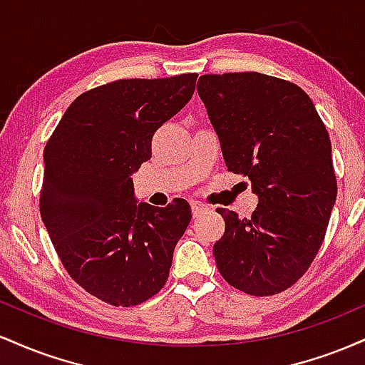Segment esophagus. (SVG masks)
Segmentation results:
<instances>
[{
  "label": "esophagus",
  "mask_w": 365,
  "mask_h": 365,
  "mask_svg": "<svg viewBox=\"0 0 365 365\" xmlns=\"http://www.w3.org/2000/svg\"><path fill=\"white\" fill-rule=\"evenodd\" d=\"M192 215H194V217H199L200 215H204V212L207 211V206L206 204L199 202V200H192Z\"/></svg>",
  "instance_id": "34e87169"
}]
</instances>
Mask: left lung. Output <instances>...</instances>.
Wrapping results in <instances>:
<instances>
[{
  "mask_svg": "<svg viewBox=\"0 0 365 365\" xmlns=\"http://www.w3.org/2000/svg\"><path fill=\"white\" fill-rule=\"evenodd\" d=\"M197 92L226 166L259 195L250 217L216 209L225 220L217 269L249 295L287 290L316 259L336 200L328 130L299 86L271 75H202Z\"/></svg>",
  "mask_w": 365,
  "mask_h": 365,
  "instance_id": "obj_1",
  "label": "left lung"
}]
</instances>
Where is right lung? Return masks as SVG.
Masks as SVG:
<instances>
[{
  "instance_id": "1",
  "label": "right lung",
  "mask_w": 365,
  "mask_h": 365,
  "mask_svg": "<svg viewBox=\"0 0 365 365\" xmlns=\"http://www.w3.org/2000/svg\"><path fill=\"white\" fill-rule=\"evenodd\" d=\"M197 73L121 78L83 92L44 148L39 207L75 283L115 307L165 287L173 250L192 220L187 200L135 202L130 175L150 159L156 130L190 101Z\"/></svg>"
}]
</instances>
